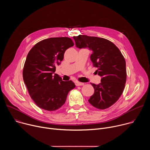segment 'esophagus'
<instances>
[{
    "instance_id": "34e87169",
    "label": "esophagus",
    "mask_w": 150,
    "mask_h": 150,
    "mask_svg": "<svg viewBox=\"0 0 150 150\" xmlns=\"http://www.w3.org/2000/svg\"><path fill=\"white\" fill-rule=\"evenodd\" d=\"M84 85L83 82H76V86H82V85Z\"/></svg>"
}]
</instances>
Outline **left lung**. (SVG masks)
Here are the masks:
<instances>
[{"label":"left lung","mask_w":150,"mask_h":150,"mask_svg":"<svg viewBox=\"0 0 150 150\" xmlns=\"http://www.w3.org/2000/svg\"><path fill=\"white\" fill-rule=\"evenodd\" d=\"M79 49L88 47L96 71L101 76L98 85L91 83L94 94L88 100L94 108L104 110L114 104L122 95L126 81V62L117 46L108 40L97 37L79 35L73 37Z\"/></svg>","instance_id":"obj_1"}]
</instances>
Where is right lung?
I'll use <instances>...</instances> for the list:
<instances>
[{"label": "right lung", "mask_w": 150, "mask_h": 150, "mask_svg": "<svg viewBox=\"0 0 150 150\" xmlns=\"http://www.w3.org/2000/svg\"><path fill=\"white\" fill-rule=\"evenodd\" d=\"M74 43L69 37H54L39 41L30 50L23 75L28 93L40 108L55 111L65 104L68 93L75 87L72 81H63L53 74L65 51Z\"/></svg>", "instance_id": "right-lung-1"}]
</instances>
